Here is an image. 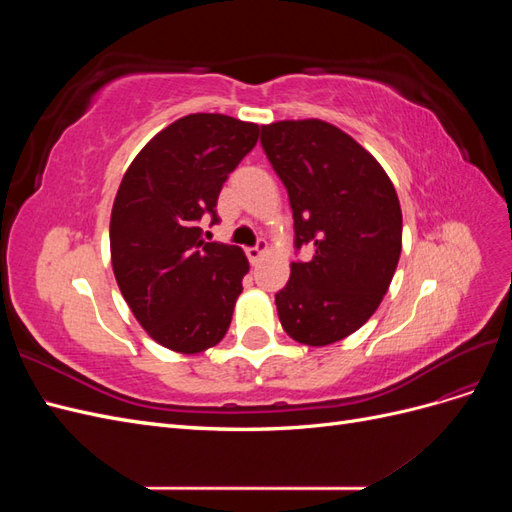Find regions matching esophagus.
I'll return each mask as SVG.
<instances>
[{
	"label": "esophagus",
	"instance_id": "34e87169",
	"mask_svg": "<svg viewBox=\"0 0 512 512\" xmlns=\"http://www.w3.org/2000/svg\"><path fill=\"white\" fill-rule=\"evenodd\" d=\"M245 254H247V258H250L252 265H258V262L262 260V256L267 254V241H258V245L250 247V250H247Z\"/></svg>",
	"mask_w": 512,
	"mask_h": 512
}]
</instances>
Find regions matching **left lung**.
Instances as JSON below:
<instances>
[{
	"label": "left lung",
	"mask_w": 512,
	"mask_h": 512,
	"mask_svg": "<svg viewBox=\"0 0 512 512\" xmlns=\"http://www.w3.org/2000/svg\"><path fill=\"white\" fill-rule=\"evenodd\" d=\"M262 149L288 190L292 262L275 294L277 316L294 342L329 346L374 316L401 254V207L393 181L350 134L322 119L262 126Z\"/></svg>",
	"instance_id": "8db88e82"
}]
</instances>
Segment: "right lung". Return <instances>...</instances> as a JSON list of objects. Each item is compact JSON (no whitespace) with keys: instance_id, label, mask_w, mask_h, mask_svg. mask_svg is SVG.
<instances>
[{"instance_id":"add662e5","label":"right lung","mask_w":512,"mask_h":512,"mask_svg":"<svg viewBox=\"0 0 512 512\" xmlns=\"http://www.w3.org/2000/svg\"><path fill=\"white\" fill-rule=\"evenodd\" d=\"M258 123L194 113L138 151L113 203L111 262L117 286L151 339L198 354L220 344L250 271L241 247L203 241L218 222L228 175L258 141Z\"/></svg>"}]
</instances>
